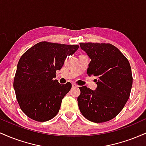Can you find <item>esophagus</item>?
<instances>
[{
    "mask_svg": "<svg viewBox=\"0 0 146 146\" xmlns=\"http://www.w3.org/2000/svg\"><path fill=\"white\" fill-rule=\"evenodd\" d=\"M78 86H79L78 85H77L76 84H75V83L72 84V87H73V88H78Z\"/></svg>",
    "mask_w": 146,
    "mask_h": 146,
    "instance_id": "1",
    "label": "esophagus"
}]
</instances>
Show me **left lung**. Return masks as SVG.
<instances>
[{"mask_svg":"<svg viewBox=\"0 0 146 146\" xmlns=\"http://www.w3.org/2000/svg\"><path fill=\"white\" fill-rule=\"evenodd\" d=\"M80 44L91 60L87 74L97 78L98 87L95 90L79 87V108L90 121H110L121 111L130 98L132 85L130 63L116 46L109 43Z\"/></svg>","mask_w":146,"mask_h":146,"instance_id":"left-lung-1","label":"left lung"}]
</instances>
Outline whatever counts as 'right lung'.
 <instances>
[{
  "instance_id": "add662e5",
  "label": "right lung",
  "mask_w": 146,
  "mask_h": 146,
  "mask_svg": "<svg viewBox=\"0 0 146 146\" xmlns=\"http://www.w3.org/2000/svg\"><path fill=\"white\" fill-rule=\"evenodd\" d=\"M79 46L43 41L23 53L17 65L14 80L16 100L22 111L36 121L44 122L59 112L62 100L71 84H60L56 78L67 56Z\"/></svg>"
}]
</instances>
